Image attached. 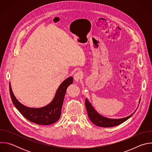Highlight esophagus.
Here are the masks:
<instances>
[{
  "label": "esophagus",
  "mask_w": 152,
  "mask_h": 152,
  "mask_svg": "<svg viewBox=\"0 0 152 152\" xmlns=\"http://www.w3.org/2000/svg\"><path fill=\"white\" fill-rule=\"evenodd\" d=\"M82 76H83V75L81 72H77L74 75V79L76 82H79L82 78Z\"/></svg>",
  "instance_id": "34e87169"
}]
</instances>
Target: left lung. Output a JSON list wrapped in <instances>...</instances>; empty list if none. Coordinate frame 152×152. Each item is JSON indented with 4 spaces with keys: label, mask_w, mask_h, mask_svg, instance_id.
I'll use <instances>...</instances> for the list:
<instances>
[{
    "label": "left lung",
    "mask_w": 152,
    "mask_h": 152,
    "mask_svg": "<svg viewBox=\"0 0 152 152\" xmlns=\"http://www.w3.org/2000/svg\"><path fill=\"white\" fill-rule=\"evenodd\" d=\"M140 100L141 99H140L139 103H140ZM85 106L86 108V111H87L88 117H89L90 120L92 121V123L97 126L103 127H111L118 126V125L123 123L127 120H128L137 111V110H135V111L133 114H132L131 115H129L126 117L122 118H118V119H112V118L104 117L101 115L100 114H99L94 110V108L93 107V106H92L91 103L88 101L87 98H86V100H85Z\"/></svg>",
    "instance_id": "left-lung-1"
}]
</instances>
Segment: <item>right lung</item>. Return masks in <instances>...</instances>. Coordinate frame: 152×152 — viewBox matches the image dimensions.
<instances>
[{
  "label": "right lung",
  "instance_id": "add662e5",
  "mask_svg": "<svg viewBox=\"0 0 152 152\" xmlns=\"http://www.w3.org/2000/svg\"><path fill=\"white\" fill-rule=\"evenodd\" d=\"M72 83V76L64 80L58 88L52 101L48 105L39 108L27 107L20 103L12 93L10 83V93L14 105L27 120L37 124L49 125L55 123L60 118L65 94L68 86Z\"/></svg>",
  "mask_w": 152,
  "mask_h": 152
}]
</instances>
